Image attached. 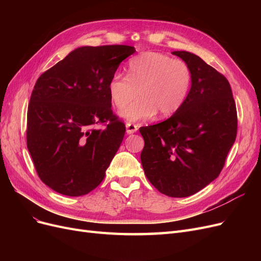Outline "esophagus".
Listing matches in <instances>:
<instances>
[{"label":"esophagus","mask_w":261,"mask_h":261,"mask_svg":"<svg viewBox=\"0 0 261 261\" xmlns=\"http://www.w3.org/2000/svg\"><path fill=\"white\" fill-rule=\"evenodd\" d=\"M138 129V126L135 124H132V123H127L126 124V133L127 134H134L136 133Z\"/></svg>","instance_id":"obj_1"}]
</instances>
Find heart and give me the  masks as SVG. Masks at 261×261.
<instances>
[{"label": "heart", "mask_w": 261, "mask_h": 261, "mask_svg": "<svg viewBox=\"0 0 261 261\" xmlns=\"http://www.w3.org/2000/svg\"><path fill=\"white\" fill-rule=\"evenodd\" d=\"M193 81L192 69L186 62L158 52H145L133 58L126 76L115 73L108 84L112 103L128 122L153 117H169L185 102Z\"/></svg>", "instance_id": "obj_1"}]
</instances>
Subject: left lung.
Instances as JSON below:
<instances>
[{
	"instance_id": "obj_1",
	"label": "left lung",
	"mask_w": 261,
	"mask_h": 261,
	"mask_svg": "<svg viewBox=\"0 0 261 261\" xmlns=\"http://www.w3.org/2000/svg\"><path fill=\"white\" fill-rule=\"evenodd\" d=\"M172 54L186 62L193 81L185 102L168 120L140 127L145 174L158 191L187 197L216 179L238 133V113L230 83L198 55Z\"/></svg>"
}]
</instances>
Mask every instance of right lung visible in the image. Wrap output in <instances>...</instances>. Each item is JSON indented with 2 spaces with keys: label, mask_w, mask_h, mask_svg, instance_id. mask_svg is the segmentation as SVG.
<instances>
[{
  "label": "right lung",
  "mask_w": 261,
  "mask_h": 261,
  "mask_svg": "<svg viewBox=\"0 0 261 261\" xmlns=\"http://www.w3.org/2000/svg\"><path fill=\"white\" fill-rule=\"evenodd\" d=\"M135 51L81 46L38 78L27 112V148L38 176L57 193L83 196L103 180L125 134L108 84ZM98 123L105 129H93Z\"/></svg>",
  "instance_id": "right-lung-1"
}]
</instances>
